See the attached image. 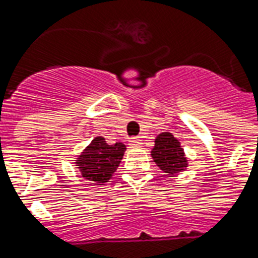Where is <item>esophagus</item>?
I'll return each mask as SVG.
<instances>
[{
  "mask_svg": "<svg viewBox=\"0 0 258 258\" xmlns=\"http://www.w3.org/2000/svg\"><path fill=\"white\" fill-rule=\"evenodd\" d=\"M129 145H131L132 148H136V147H140V145H141V140H140V139H132V140H129Z\"/></svg>",
  "mask_w": 258,
  "mask_h": 258,
  "instance_id": "esophagus-1",
  "label": "esophagus"
}]
</instances>
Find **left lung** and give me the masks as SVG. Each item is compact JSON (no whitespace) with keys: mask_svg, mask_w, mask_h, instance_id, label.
<instances>
[{"mask_svg":"<svg viewBox=\"0 0 258 258\" xmlns=\"http://www.w3.org/2000/svg\"><path fill=\"white\" fill-rule=\"evenodd\" d=\"M151 156L156 166L168 177H174L187 167V158L181 143L170 132H163L156 136Z\"/></svg>","mask_w":258,"mask_h":258,"instance_id":"left-lung-1","label":"left lung"}]
</instances>
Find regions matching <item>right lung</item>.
<instances>
[{
  "label": "right lung",
  "mask_w": 258,
  "mask_h": 258,
  "mask_svg": "<svg viewBox=\"0 0 258 258\" xmlns=\"http://www.w3.org/2000/svg\"><path fill=\"white\" fill-rule=\"evenodd\" d=\"M125 151V144L115 143L110 145L106 143L104 137L98 136L77 156L75 164L84 179L100 185L111 179Z\"/></svg>",
  "instance_id": "add662e5"
}]
</instances>
